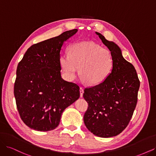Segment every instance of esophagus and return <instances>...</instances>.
I'll use <instances>...</instances> for the list:
<instances>
[{
    "instance_id": "obj_1",
    "label": "esophagus",
    "mask_w": 156,
    "mask_h": 156,
    "mask_svg": "<svg viewBox=\"0 0 156 156\" xmlns=\"http://www.w3.org/2000/svg\"><path fill=\"white\" fill-rule=\"evenodd\" d=\"M79 91H80V97L82 98L83 96V93H84V89H83V88L80 87Z\"/></svg>"
}]
</instances>
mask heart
Masks as SVG:
<instances>
[{
    "instance_id": "obj_1",
    "label": "heart",
    "mask_w": 156,
    "mask_h": 156,
    "mask_svg": "<svg viewBox=\"0 0 156 156\" xmlns=\"http://www.w3.org/2000/svg\"><path fill=\"white\" fill-rule=\"evenodd\" d=\"M68 53L60 56V64L65 77L73 80L78 73L91 85L103 83L113 68L111 52L94 41L77 42L71 45Z\"/></svg>"
}]
</instances>
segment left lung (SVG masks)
Wrapping results in <instances>:
<instances>
[{"instance_id":"left-lung-1","label":"left lung","mask_w":156,"mask_h":156,"mask_svg":"<svg viewBox=\"0 0 156 156\" xmlns=\"http://www.w3.org/2000/svg\"><path fill=\"white\" fill-rule=\"evenodd\" d=\"M96 33L111 51L113 68L103 83L84 90L83 97L88 103L84 122L94 135L107 138L120 134L128 125L137 103L140 81L119 47Z\"/></svg>"}]
</instances>
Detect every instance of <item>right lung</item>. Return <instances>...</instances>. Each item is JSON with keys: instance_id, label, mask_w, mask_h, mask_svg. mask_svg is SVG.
<instances>
[{"instance_id": "right-lung-1", "label": "right lung", "mask_w": 156, "mask_h": 156, "mask_svg": "<svg viewBox=\"0 0 156 156\" xmlns=\"http://www.w3.org/2000/svg\"><path fill=\"white\" fill-rule=\"evenodd\" d=\"M77 29L32 45L18 64L14 96L21 120L30 128L55 129L61 115L80 96L79 87L61 77L60 52Z\"/></svg>"}]
</instances>
